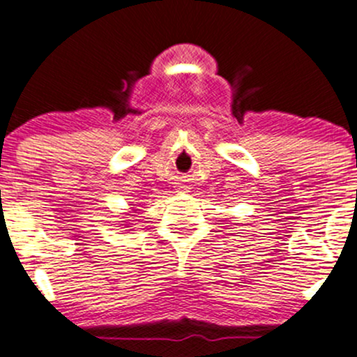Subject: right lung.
Listing matches in <instances>:
<instances>
[{
    "label": "right lung",
    "instance_id": "obj_1",
    "mask_svg": "<svg viewBox=\"0 0 357 357\" xmlns=\"http://www.w3.org/2000/svg\"><path fill=\"white\" fill-rule=\"evenodd\" d=\"M137 211H139V210H133V208H132V211H130V217H135V215H132V213H137ZM125 227H130V225H125Z\"/></svg>",
    "mask_w": 357,
    "mask_h": 357
}]
</instances>
